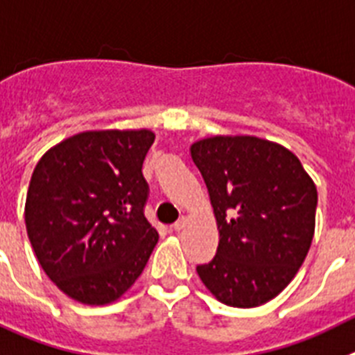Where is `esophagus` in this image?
Instances as JSON below:
<instances>
[{
    "instance_id": "1",
    "label": "esophagus",
    "mask_w": 355,
    "mask_h": 355,
    "mask_svg": "<svg viewBox=\"0 0 355 355\" xmlns=\"http://www.w3.org/2000/svg\"><path fill=\"white\" fill-rule=\"evenodd\" d=\"M184 227H186V218H180V220L175 221V223H173V230H177V232H178V230L184 229Z\"/></svg>"
}]
</instances>
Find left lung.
Here are the masks:
<instances>
[{"mask_svg": "<svg viewBox=\"0 0 355 355\" xmlns=\"http://www.w3.org/2000/svg\"><path fill=\"white\" fill-rule=\"evenodd\" d=\"M207 186L220 243L196 266L216 298L257 307L302 266L314 236L316 186L288 148L252 135H216L191 146Z\"/></svg>", "mask_w": 355, "mask_h": 355, "instance_id": "8db88e82", "label": "left lung"}]
</instances>
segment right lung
I'll use <instances>...</instances> for the list:
<instances>
[{
	"label": "right lung",
	"instance_id": "right-lung-1",
	"mask_svg": "<svg viewBox=\"0 0 355 355\" xmlns=\"http://www.w3.org/2000/svg\"><path fill=\"white\" fill-rule=\"evenodd\" d=\"M150 130L82 132L42 155L24 221L46 275L89 306L118 300L143 273L159 234L144 218Z\"/></svg>",
	"mask_w": 355,
	"mask_h": 355
}]
</instances>
